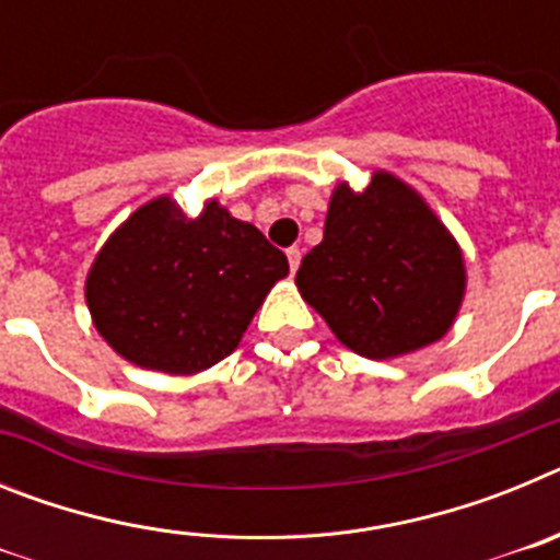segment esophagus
Segmentation results:
<instances>
[{"label":"esophagus","mask_w":560,"mask_h":560,"mask_svg":"<svg viewBox=\"0 0 560 560\" xmlns=\"http://www.w3.org/2000/svg\"><path fill=\"white\" fill-rule=\"evenodd\" d=\"M285 255H289V266H291V275H294L296 269H300V257H303V252L296 249V246H291V249H285Z\"/></svg>","instance_id":"1"}]
</instances>
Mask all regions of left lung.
<instances>
[{
    "label": "left lung",
    "mask_w": 560,
    "mask_h": 560,
    "mask_svg": "<svg viewBox=\"0 0 560 560\" xmlns=\"http://www.w3.org/2000/svg\"><path fill=\"white\" fill-rule=\"evenodd\" d=\"M296 289L353 353L395 359L452 328L465 266L418 192L378 171L364 192L336 187L323 244L303 257Z\"/></svg>",
    "instance_id": "8db88e82"
}]
</instances>
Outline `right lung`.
Returning a JSON list of instances; mask_svg holds the SVG:
<instances>
[{
    "instance_id": "1",
    "label": "right lung",
    "mask_w": 560,
    "mask_h": 560,
    "mask_svg": "<svg viewBox=\"0 0 560 560\" xmlns=\"http://www.w3.org/2000/svg\"><path fill=\"white\" fill-rule=\"evenodd\" d=\"M285 275L283 252L219 201L187 219L162 196L108 237L89 271L86 303L95 328L122 359L190 375L237 348Z\"/></svg>"
}]
</instances>
